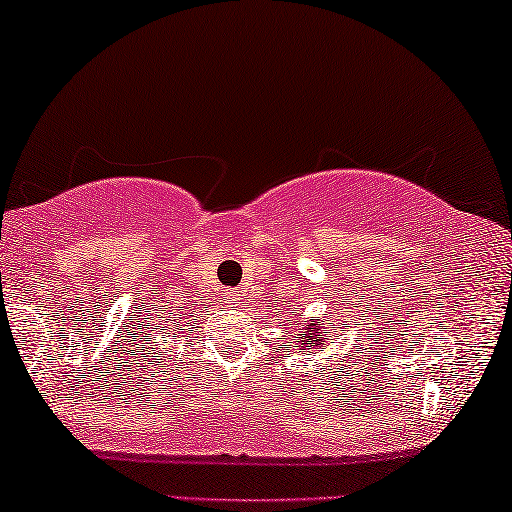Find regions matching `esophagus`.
<instances>
[{"instance_id":"1","label":"esophagus","mask_w":512,"mask_h":512,"mask_svg":"<svg viewBox=\"0 0 512 512\" xmlns=\"http://www.w3.org/2000/svg\"><path fill=\"white\" fill-rule=\"evenodd\" d=\"M226 298H228V300H233V303H237V300L242 298V291H237V289H230V291H226Z\"/></svg>"}]
</instances>
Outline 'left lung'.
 Segmentation results:
<instances>
[{"mask_svg":"<svg viewBox=\"0 0 512 512\" xmlns=\"http://www.w3.org/2000/svg\"><path fill=\"white\" fill-rule=\"evenodd\" d=\"M331 335L324 333V321L312 319L310 324L298 328V347L310 349V352H324V345Z\"/></svg>","mask_w":512,"mask_h":512,"instance_id":"8db88e82","label":"left lung"}]
</instances>
